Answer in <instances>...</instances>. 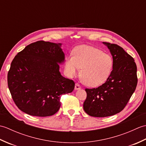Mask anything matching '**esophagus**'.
Here are the masks:
<instances>
[{"label": "esophagus", "mask_w": 146, "mask_h": 146, "mask_svg": "<svg viewBox=\"0 0 146 146\" xmlns=\"http://www.w3.org/2000/svg\"><path fill=\"white\" fill-rule=\"evenodd\" d=\"M80 88H81V86H80V85L78 84V83H76L75 84V89L76 90H80Z\"/></svg>", "instance_id": "34e87169"}]
</instances>
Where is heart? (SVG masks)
<instances>
[{"label": "heart", "mask_w": 146, "mask_h": 146, "mask_svg": "<svg viewBox=\"0 0 146 146\" xmlns=\"http://www.w3.org/2000/svg\"><path fill=\"white\" fill-rule=\"evenodd\" d=\"M113 60L111 55L92 46L82 45L73 51V56L65 61V70L70 77L75 76L82 69V78L85 85L95 87L103 84L110 76Z\"/></svg>", "instance_id": "1"}]
</instances>
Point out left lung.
<instances>
[{"label": "left lung", "mask_w": 146, "mask_h": 146, "mask_svg": "<svg viewBox=\"0 0 146 146\" xmlns=\"http://www.w3.org/2000/svg\"><path fill=\"white\" fill-rule=\"evenodd\" d=\"M113 60L110 76L97 88H86L83 109L89 115L105 117L119 113L125 108L137 84V66L131 55L119 45L103 42Z\"/></svg>", "instance_id": "obj_1"}]
</instances>
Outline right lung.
I'll use <instances>...</instances> for the list:
<instances>
[{
  "label": "right lung",
  "mask_w": 146,
  "mask_h": 146,
  "mask_svg": "<svg viewBox=\"0 0 146 146\" xmlns=\"http://www.w3.org/2000/svg\"><path fill=\"white\" fill-rule=\"evenodd\" d=\"M61 44L39 41L27 45L12 60L7 75L12 98L30 115L48 117L61 106L63 94L72 92L75 82L61 75L64 61Z\"/></svg>",
  "instance_id": "1"
}]
</instances>
